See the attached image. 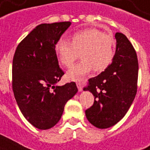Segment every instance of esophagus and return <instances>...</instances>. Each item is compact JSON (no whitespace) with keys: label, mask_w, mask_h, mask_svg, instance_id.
Returning <instances> with one entry per match:
<instances>
[{"label":"esophagus","mask_w":150,"mask_h":150,"mask_svg":"<svg viewBox=\"0 0 150 150\" xmlns=\"http://www.w3.org/2000/svg\"><path fill=\"white\" fill-rule=\"evenodd\" d=\"M77 87H78V89H79V92H82L83 91V85L81 83H77Z\"/></svg>","instance_id":"1"}]
</instances>
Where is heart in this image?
Wrapping results in <instances>:
<instances>
[{
    "instance_id": "obj_1",
    "label": "heart",
    "mask_w": 150,
    "mask_h": 150,
    "mask_svg": "<svg viewBox=\"0 0 150 150\" xmlns=\"http://www.w3.org/2000/svg\"><path fill=\"white\" fill-rule=\"evenodd\" d=\"M55 52L63 67H70L79 57L81 61L67 71V79L81 81L94 69L102 71L109 67L115 56L112 37L97 28H87L74 33L71 42L60 39L55 44Z\"/></svg>"
}]
</instances>
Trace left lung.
<instances>
[{
    "label": "left lung",
    "mask_w": 150,
    "mask_h": 150,
    "mask_svg": "<svg viewBox=\"0 0 150 150\" xmlns=\"http://www.w3.org/2000/svg\"><path fill=\"white\" fill-rule=\"evenodd\" d=\"M113 61L96 77L88 79L83 88L94 96V103L85 111L88 121L106 129L121 121L135 99L137 91L138 59L133 46L123 33H116Z\"/></svg>",
    "instance_id": "1"
}]
</instances>
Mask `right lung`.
<instances>
[{
    "label": "right lung",
    "mask_w": 150,
    "mask_h": 150,
    "mask_svg": "<svg viewBox=\"0 0 150 150\" xmlns=\"http://www.w3.org/2000/svg\"><path fill=\"white\" fill-rule=\"evenodd\" d=\"M71 22L38 25L19 43L13 58L12 87L24 117L34 127L47 130L62 117L64 107L78 92L75 82L57 85L64 72L55 44Z\"/></svg>",
    "instance_id": "1"
}]
</instances>
